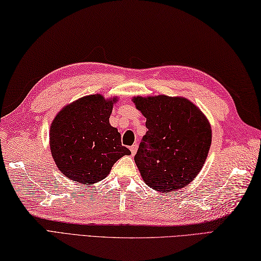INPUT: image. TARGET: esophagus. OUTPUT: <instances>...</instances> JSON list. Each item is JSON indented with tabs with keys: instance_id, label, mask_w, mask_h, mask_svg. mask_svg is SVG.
Here are the masks:
<instances>
[{
	"instance_id": "esophagus-1",
	"label": "esophagus",
	"mask_w": 261,
	"mask_h": 261,
	"mask_svg": "<svg viewBox=\"0 0 261 261\" xmlns=\"http://www.w3.org/2000/svg\"><path fill=\"white\" fill-rule=\"evenodd\" d=\"M137 150H138V145H137V143H135V145H132V146L130 147V151H131L132 156H134V154H136Z\"/></svg>"
}]
</instances>
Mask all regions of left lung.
Wrapping results in <instances>:
<instances>
[{"mask_svg": "<svg viewBox=\"0 0 261 261\" xmlns=\"http://www.w3.org/2000/svg\"><path fill=\"white\" fill-rule=\"evenodd\" d=\"M147 118L135 162L148 186L159 192H175L201 171L212 141L207 119L182 97L158 95L134 98Z\"/></svg>", "mask_w": 261, "mask_h": 261, "instance_id": "1", "label": "left lung"}]
</instances>
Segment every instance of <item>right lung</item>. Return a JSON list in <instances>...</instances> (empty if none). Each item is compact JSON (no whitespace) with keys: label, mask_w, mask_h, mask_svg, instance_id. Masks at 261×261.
<instances>
[{"label":"right lung","mask_w":261,"mask_h":261,"mask_svg":"<svg viewBox=\"0 0 261 261\" xmlns=\"http://www.w3.org/2000/svg\"><path fill=\"white\" fill-rule=\"evenodd\" d=\"M116 101L88 95L65 107L50 127V150L57 167L69 179L92 185L104 179L118 160L131 154L121 135L110 125Z\"/></svg>","instance_id":"obj_1"}]
</instances>
